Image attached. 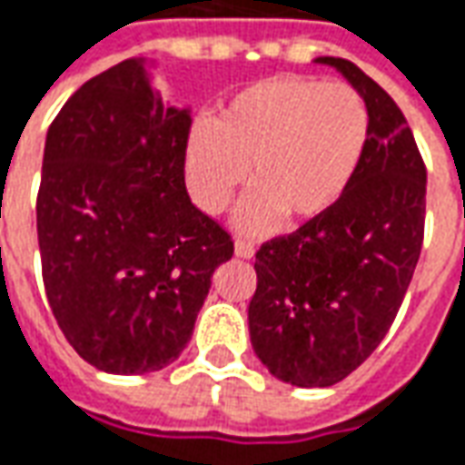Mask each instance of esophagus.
Returning <instances> with one entry per match:
<instances>
[{
  "mask_svg": "<svg viewBox=\"0 0 465 465\" xmlns=\"http://www.w3.org/2000/svg\"><path fill=\"white\" fill-rule=\"evenodd\" d=\"M235 255L238 258H252L255 255V245H252L251 240H238L235 242Z\"/></svg>",
  "mask_w": 465,
  "mask_h": 465,
  "instance_id": "obj_1",
  "label": "esophagus"
}]
</instances>
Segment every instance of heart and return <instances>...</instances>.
I'll return each mask as SVG.
<instances>
[{"label": "heart", "instance_id": "heart-1", "mask_svg": "<svg viewBox=\"0 0 465 465\" xmlns=\"http://www.w3.org/2000/svg\"><path fill=\"white\" fill-rule=\"evenodd\" d=\"M370 136V111L344 83L286 75L240 91L187 146V184L204 213L227 210L245 184L238 225L271 232L288 214L309 223L344 197Z\"/></svg>", "mask_w": 465, "mask_h": 465}]
</instances>
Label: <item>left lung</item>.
Returning a JSON list of instances; mask_svg holds the SVG:
<instances>
[{
  "instance_id": "left-lung-1",
  "label": "left lung",
  "mask_w": 465,
  "mask_h": 465,
  "mask_svg": "<svg viewBox=\"0 0 465 465\" xmlns=\"http://www.w3.org/2000/svg\"><path fill=\"white\" fill-rule=\"evenodd\" d=\"M357 88L370 136L344 197L255 252L251 341L268 372L331 387L380 347L405 299L425 232V164L398 104L344 57H316Z\"/></svg>"
}]
</instances>
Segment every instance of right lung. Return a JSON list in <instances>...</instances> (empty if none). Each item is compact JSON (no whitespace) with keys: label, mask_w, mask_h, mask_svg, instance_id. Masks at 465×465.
I'll list each match as a JSON object with an SVG mask.
<instances>
[{"label":"right lung","mask_w":465,"mask_h":465,"mask_svg":"<svg viewBox=\"0 0 465 465\" xmlns=\"http://www.w3.org/2000/svg\"><path fill=\"white\" fill-rule=\"evenodd\" d=\"M190 111L162 104L143 60L83 83L50 124L37 192L57 326L111 374L164 370L192 339L232 238L184 184Z\"/></svg>","instance_id":"1"}]
</instances>
